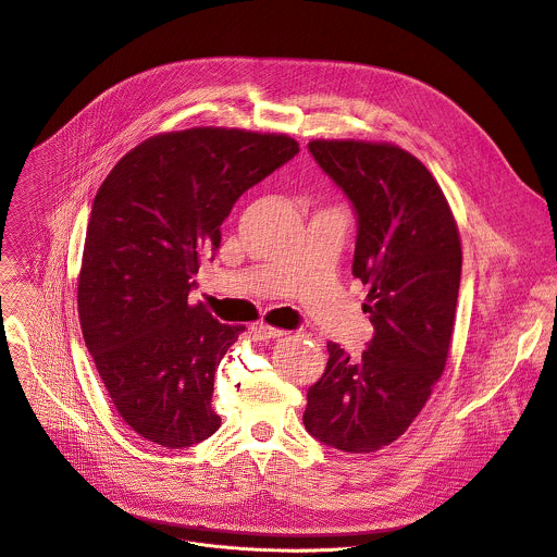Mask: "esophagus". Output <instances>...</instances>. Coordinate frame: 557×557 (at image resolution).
I'll use <instances>...</instances> for the list:
<instances>
[{
  "mask_svg": "<svg viewBox=\"0 0 557 557\" xmlns=\"http://www.w3.org/2000/svg\"><path fill=\"white\" fill-rule=\"evenodd\" d=\"M252 331H255V336L259 338V341H274V338H283L287 331H283V329H276V326H270V324H263V322H259V324H255L252 326Z\"/></svg>",
  "mask_w": 557,
  "mask_h": 557,
  "instance_id": "obj_1",
  "label": "esophagus"
}]
</instances>
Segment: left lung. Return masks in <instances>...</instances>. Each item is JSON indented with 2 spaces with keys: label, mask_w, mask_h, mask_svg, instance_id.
Listing matches in <instances>:
<instances>
[{
  "label": "left lung",
  "mask_w": 557,
  "mask_h": 557,
  "mask_svg": "<svg viewBox=\"0 0 557 557\" xmlns=\"http://www.w3.org/2000/svg\"><path fill=\"white\" fill-rule=\"evenodd\" d=\"M309 153L354 206V276L375 329L360 358L326 343L302 423L329 448L369 455L399 438L446 369L461 283L453 210L430 171L395 145L311 140Z\"/></svg>",
  "instance_id": "8db88e82"
}]
</instances>
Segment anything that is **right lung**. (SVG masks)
I'll return each instance as SVG.
<instances>
[{
  "label": "right lung",
  "mask_w": 557,
  "mask_h": 557,
  "mask_svg": "<svg viewBox=\"0 0 557 557\" xmlns=\"http://www.w3.org/2000/svg\"><path fill=\"white\" fill-rule=\"evenodd\" d=\"M298 153L287 136L195 127L132 149L98 188L78 274V318L125 423L162 448L221 425L214 371L242 324L188 305L235 201Z\"/></svg>",
  "instance_id": "obj_1"
}]
</instances>
